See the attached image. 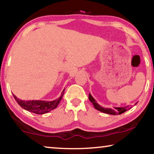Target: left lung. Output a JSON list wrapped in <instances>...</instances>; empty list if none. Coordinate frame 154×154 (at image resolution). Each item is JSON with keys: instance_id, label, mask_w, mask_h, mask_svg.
Segmentation results:
<instances>
[{"instance_id": "1", "label": "left lung", "mask_w": 154, "mask_h": 154, "mask_svg": "<svg viewBox=\"0 0 154 154\" xmlns=\"http://www.w3.org/2000/svg\"><path fill=\"white\" fill-rule=\"evenodd\" d=\"M89 100H90V102L93 104V105L96 109L103 112V113L110 115H114V116H116V115H120L124 113V112L126 111L127 110H129L130 109H131V107H130L129 106H124V107H114V109L103 107V106H101L100 105H98V104L96 103V100L92 97V96L91 95L90 93H89Z\"/></svg>"}]
</instances>
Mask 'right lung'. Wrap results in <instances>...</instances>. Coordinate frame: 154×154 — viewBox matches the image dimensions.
Wrapping results in <instances>:
<instances>
[{
    "instance_id": "1",
    "label": "right lung",
    "mask_w": 154,
    "mask_h": 154,
    "mask_svg": "<svg viewBox=\"0 0 154 154\" xmlns=\"http://www.w3.org/2000/svg\"><path fill=\"white\" fill-rule=\"evenodd\" d=\"M64 90L62 92L61 96L60 97L53 101H45V100H29L24 101L17 98L14 94V97L17 101L18 105L21 106V107L24 109L32 113L36 114H44L48 113L53 109H56L58 106V104L62 100V96L64 95Z\"/></svg>"
}]
</instances>
